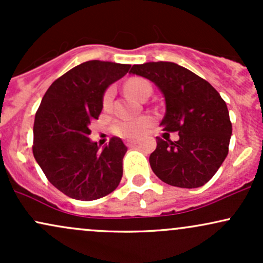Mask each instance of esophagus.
I'll return each instance as SVG.
<instances>
[{
  "instance_id": "1",
  "label": "esophagus",
  "mask_w": 263,
  "mask_h": 263,
  "mask_svg": "<svg viewBox=\"0 0 263 263\" xmlns=\"http://www.w3.org/2000/svg\"><path fill=\"white\" fill-rule=\"evenodd\" d=\"M125 143H126V146H127V147H134V146H136V144H137V141H136V140H126Z\"/></svg>"
}]
</instances>
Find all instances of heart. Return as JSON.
Wrapping results in <instances>:
<instances>
[{
    "instance_id": "1",
    "label": "heart",
    "mask_w": 263,
    "mask_h": 263,
    "mask_svg": "<svg viewBox=\"0 0 263 263\" xmlns=\"http://www.w3.org/2000/svg\"><path fill=\"white\" fill-rule=\"evenodd\" d=\"M126 89L135 96L136 99L141 100L147 91L152 92V85L148 80L143 78H132L126 83ZM115 98V87L108 86L102 95V107L104 110H110L112 106V101ZM152 125V119L149 116H141L138 119H129L117 121L114 125L112 131L115 135L120 136L122 138H137L147 132V129Z\"/></svg>"
}]
</instances>
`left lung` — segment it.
Returning a JSON list of instances; mask_svg holds the SVG:
<instances>
[{"instance_id": "8db88e82", "label": "left lung", "mask_w": 263, "mask_h": 263, "mask_svg": "<svg viewBox=\"0 0 263 263\" xmlns=\"http://www.w3.org/2000/svg\"><path fill=\"white\" fill-rule=\"evenodd\" d=\"M129 73L147 78L165 100L163 131L179 140L157 137L149 164L159 179L179 188H199L218 172L229 153L232 126L226 102L193 71L171 62L134 65Z\"/></svg>"}]
</instances>
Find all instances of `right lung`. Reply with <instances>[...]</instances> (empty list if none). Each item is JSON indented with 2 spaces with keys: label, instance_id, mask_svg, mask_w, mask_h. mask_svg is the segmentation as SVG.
<instances>
[{
  "label": "right lung",
  "instance_id": "add662e5",
  "mask_svg": "<svg viewBox=\"0 0 263 263\" xmlns=\"http://www.w3.org/2000/svg\"><path fill=\"white\" fill-rule=\"evenodd\" d=\"M129 68L89 60L58 78L42 99L33 126V156L47 179L68 197L95 200L120 184L127 147L112 137L100 149L90 141L89 126L100 116L105 90Z\"/></svg>",
  "mask_w": 263,
  "mask_h": 263
}]
</instances>
